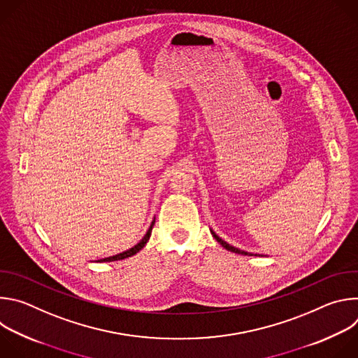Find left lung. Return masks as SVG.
Segmentation results:
<instances>
[{
	"mask_svg": "<svg viewBox=\"0 0 358 358\" xmlns=\"http://www.w3.org/2000/svg\"><path fill=\"white\" fill-rule=\"evenodd\" d=\"M211 234H213V236L225 248V249H228V250H231V252H235V253H241V255H250V253H248V252H245V250H241V249H238V248H234V246H231L229 243H227L225 241H222L214 231H211Z\"/></svg>",
	"mask_w": 358,
	"mask_h": 358,
	"instance_id": "obj_1",
	"label": "left lung"
}]
</instances>
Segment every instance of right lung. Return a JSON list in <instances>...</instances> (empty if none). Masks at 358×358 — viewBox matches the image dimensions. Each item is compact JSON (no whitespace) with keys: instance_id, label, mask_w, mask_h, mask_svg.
Instances as JSON below:
<instances>
[{"instance_id":"obj_1","label":"right lung","mask_w":358,"mask_h":358,"mask_svg":"<svg viewBox=\"0 0 358 358\" xmlns=\"http://www.w3.org/2000/svg\"><path fill=\"white\" fill-rule=\"evenodd\" d=\"M152 225H155V221L151 222V227L148 228V231H147V234L144 235V238L137 243V245H134L131 249H129V250H126V252H123V253H119V255H115V257H110V258H105V259H100L99 262H113V261H122V259H126V258H129V257H133L134 253H137L145 243H147V241L150 239V235H151V229H152Z\"/></svg>"}]
</instances>
